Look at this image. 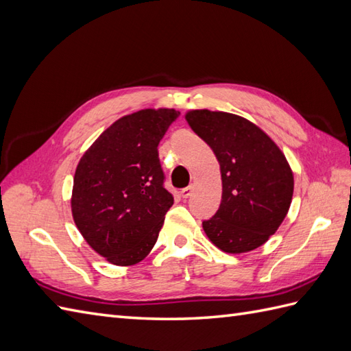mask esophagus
I'll return each instance as SVG.
<instances>
[{
	"mask_svg": "<svg viewBox=\"0 0 351 351\" xmlns=\"http://www.w3.org/2000/svg\"><path fill=\"white\" fill-rule=\"evenodd\" d=\"M191 194H193V185H189V186H186V189H184V190L181 191L182 199H189Z\"/></svg>",
	"mask_w": 351,
	"mask_h": 351,
	"instance_id": "34e87169",
	"label": "esophagus"
}]
</instances>
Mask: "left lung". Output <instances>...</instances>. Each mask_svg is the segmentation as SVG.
I'll use <instances>...</instances> for the list:
<instances>
[{
    "instance_id": "8db88e82",
    "label": "left lung",
    "mask_w": 351,
    "mask_h": 351,
    "mask_svg": "<svg viewBox=\"0 0 351 351\" xmlns=\"http://www.w3.org/2000/svg\"><path fill=\"white\" fill-rule=\"evenodd\" d=\"M185 119L213 148L221 170L219 209L202 224L209 241L230 254L262 247L293 197L295 179L284 152L254 122L234 113L195 109Z\"/></svg>"
}]
</instances>
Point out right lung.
Listing matches in <instances>:
<instances>
[{
  "instance_id": "add662e5",
  "label": "right lung",
  "mask_w": 351,
  "mask_h": 351,
  "mask_svg": "<svg viewBox=\"0 0 351 351\" xmlns=\"http://www.w3.org/2000/svg\"><path fill=\"white\" fill-rule=\"evenodd\" d=\"M175 109H142L117 119L80 157L71 214L95 252L117 266L149 254L173 205L162 181L158 143L178 118Z\"/></svg>"
}]
</instances>
